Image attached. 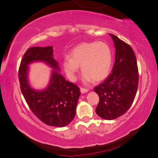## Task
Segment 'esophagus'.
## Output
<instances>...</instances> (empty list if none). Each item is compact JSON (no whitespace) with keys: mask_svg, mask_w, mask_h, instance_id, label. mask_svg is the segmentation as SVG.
I'll return each instance as SVG.
<instances>
[{"mask_svg":"<svg viewBox=\"0 0 158 158\" xmlns=\"http://www.w3.org/2000/svg\"><path fill=\"white\" fill-rule=\"evenodd\" d=\"M88 92V89H85L83 88H80V92L82 94H84V93H86Z\"/></svg>","mask_w":158,"mask_h":158,"instance_id":"34e87169","label":"esophagus"}]
</instances>
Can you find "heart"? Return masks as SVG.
<instances>
[{
	"mask_svg": "<svg viewBox=\"0 0 158 158\" xmlns=\"http://www.w3.org/2000/svg\"><path fill=\"white\" fill-rule=\"evenodd\" d=\"M112 54L109 46L103 42L82 43L70 52L69 58L63 60V66L71 81L76 80L78 67L84 74L83 82H101L111 71Z\"/></svg>",
	"mask_w": 158,
	"mask_h": 158,
	"instance_id": "1",
	"label": "heart"
}]
</instances>
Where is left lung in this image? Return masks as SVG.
<instances>
[{
    "instance_id": "left-lung-1",
    "label": "left lung",
    "mask_w": 158,
    "mask_h": 158,
    "mask_svg": "<svg viewBox=\"0 0 158 158\" xmlns=\"http://www.w3.org/2000/svg\"><path fill=\"white\" fill-rule=\"evenodd\" d=\"M115 47L112 73L94 90L99 98L95 109L98 115L106 120L121 117L131 107L138 85L137 61L132 47L111 33Z\"/></svg>"
}]
</instances>
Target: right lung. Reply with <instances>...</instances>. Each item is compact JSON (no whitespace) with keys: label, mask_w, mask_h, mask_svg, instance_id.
<instances>
[{"label":"right lung","mask_w":158,"mask_h":158,"mask_svg":"<svg viewBox=\"0 0 158 158\" xmlns=\"http://www.w3.org/2000/svg\"><path fill=\"white\" fill-rule=\"evenodd\" d=\"M35 61H43L54 69L48 85L41 90L33 89L28 77L29 65ZM58 71L60 67L53 58L52 47H34L23 55L18 77L22 93L33 114L47 125L63 127L75 117L80 92L77 85L66 80Z\"/></svg>","instance_id":"add662e5"}]
</instances>
